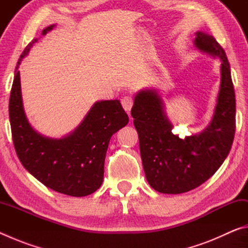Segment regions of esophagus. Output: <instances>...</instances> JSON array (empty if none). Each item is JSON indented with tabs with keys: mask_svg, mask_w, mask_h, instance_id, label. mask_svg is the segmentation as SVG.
<instances>
[{
	"mask_svg": "<svg viewBox=\"0 0 248 248\" xmlns=\"http://www.w3.org/2000/svg\"><path fill=\"white\" fill-rule=\"evenodd\" d=\"M121 105H123V108L124 110L129 114V111L131 110V108L133 106V98L129 95L124 96V97H123V99H121Z\"/></svg>",
	"mask_w": 248,
	"mask_h": 248,
	"instance_id": "1",
	"label": "esophagus"
}]
</instances>
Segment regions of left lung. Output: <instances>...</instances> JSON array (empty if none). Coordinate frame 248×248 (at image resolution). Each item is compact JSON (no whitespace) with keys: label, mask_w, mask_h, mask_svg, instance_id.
I'll return each mask as SVG.
<instances>
[{"label":"left lung","mask_w":248,"mask_h":248,"mask_svg":"<svg viewBox=\"0 0 248 248\" xmlns=\"http://www.w3.org/2000/svg\"><path fill=\"white\" fill-rule=\"evenodd\" d=\"M195 35V47L221 61L220 89L208 127L184 139L174 134L155 89L138 92L131 109L146 180L162 194L177 195L199 187L219 170L234 139L235 93L228 58L215 37L203 31Z\"/></svg>","instance_id":"obj_1"}]
</instances>
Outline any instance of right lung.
<instances>
[{"mask_svg":"<svg viewBox=\"0 0 248 248\" xmlns=\"http://www.w3.org/2000/svg\"><path fill=\"white\" fill-rule=\"evenodd\" d=\"M56 25L46 27L47 35ZM33 39L20 56L10 96V123L14 146L20 163L45 186L60 194L84 197L93 194L104 179V163L112 134L128 124L120 100L96 102L74 131L56 139L37 132L25 114L19 64L27 56Z\"/></svg>","mask_w":248,"mask_h":248,"instance_id":"obj_1","label":"right lung"}]
</instances>
